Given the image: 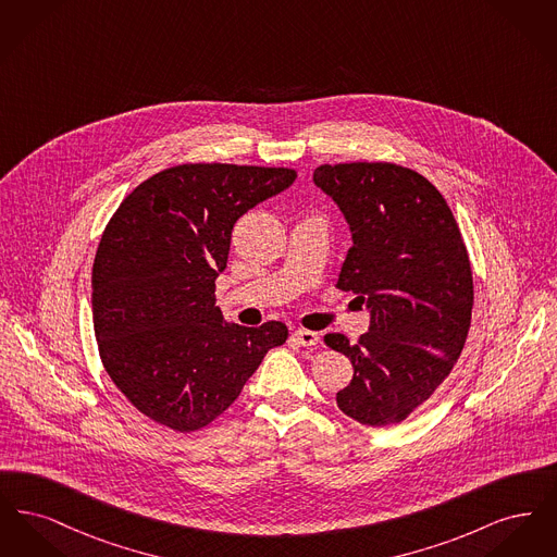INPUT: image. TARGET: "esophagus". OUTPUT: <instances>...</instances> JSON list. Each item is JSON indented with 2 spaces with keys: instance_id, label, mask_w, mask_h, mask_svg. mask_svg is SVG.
I'll return each mask as SVG.
<instances>
[{
  "instance_id": "esophagus-1",
  "label": "esophagus",
  "mask_w": 557,
  "mask_h": 557,
  "mask_svg": "<svg viewBox=\"0 0 557 557\" xmlns=\"http://www.w3.org/2000/svg\"><path fill=\"white\" fill-rule=\"evenodd\" d=\"M292 341L300 346H315L319 343V334L311 330H294Z\"/></svg>"
}]
</instances>
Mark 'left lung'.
<instances>
[{
  "label": "left lung",
  "mask_w": 557,
  "mask_h": 557,
  "mask_svg": "<svg viewBox=\"0 0 557 557\" xmlns=\"http://www.w3.org/2000/svg\"><path fill=\"white\" fill-rule=\"evenodd\" d=\"M352 234L338 288L359 294L371 321L357 345L325 334L352 363L341 411L359 424H398L445 382L472 323L468 248L443 194L395 162L321 164L313 173Z\"/></svg>",
  "instance_id": "left-lung-1"
}]
</instances>
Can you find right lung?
Masks as SVG:
<instances>
[{"mask_svg": "<svg viewBox=\"0 0 557 557\" xmlns=\"http://www.w3.org/2000/svg\"><path fill=\"white\" fill-rule=\"evenodd\" d=\"M294 169L189 162L133 189L108 221L91 271L94 330L110 380L137 411L196 432L239 397L288 327L225 323L214 280L239 216Z\"/></svg>", "mask_w": 557, "mask_h": 557, "instance_id": "obj_1", "label": "right lung"}]
</instances>
